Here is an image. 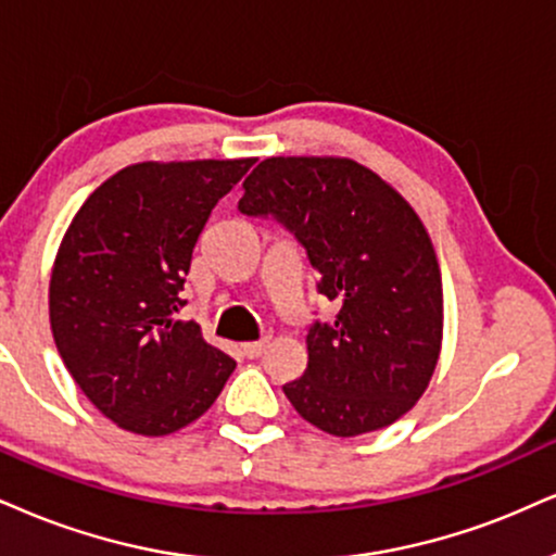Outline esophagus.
<instances>
[{
    "label": "esophagus",
    "mask_w": 556,
    "mask_h": 556,
    "mask_svg": "<svg viewBox=\"0 0 556 556\" xmlns=\"http://www.w3.org/2000/svg\"><path fill=\"white\" fill-rule=\"evenodd\" d=\"M265 353V340H260V342H244L242 345V355L244 358H260V355Z\"/></svg>",
    "instance_id": "1"
}]
</instances>
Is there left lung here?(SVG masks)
<instances>
[{
    "mask_svg": "<svg viewBox=\"0 0 556 556\" xmlns=\"http://www.w3.org/2000/svg\"><path fill=\"white\" fill-rule=\"evenodd\" d=\"M239 211L283 224L338 304L314 321L309 363L283 392L330 435L381 430L413 409L435 371L443 286L433 242L413 205L342 156H270L244 180Z\"/></svg>",
    "mask_w": 556,
    "mask_h": 556,
    "instance_id": "8db88e82",
    "label": "left lung"
}]
</instances>
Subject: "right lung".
<instances>
[{
  "instance_id": "right-lung-1",
  "label": "right lung",
  "mask_w": 556,
  "mask_h": 556,
  "mask_svg": "<svg viewBox=\"0 0 556 556\" xmlns=\"http://www.w3.org/2000/svg\"><path fill=\"white\" fill-rule=\"evenodd\" d=\"M255 160L141 162L87 198L48 289L64 366L102 415L139 435L198 420L237 363L175 314L214 205Z\"/></svg>"
}]
</instances>
